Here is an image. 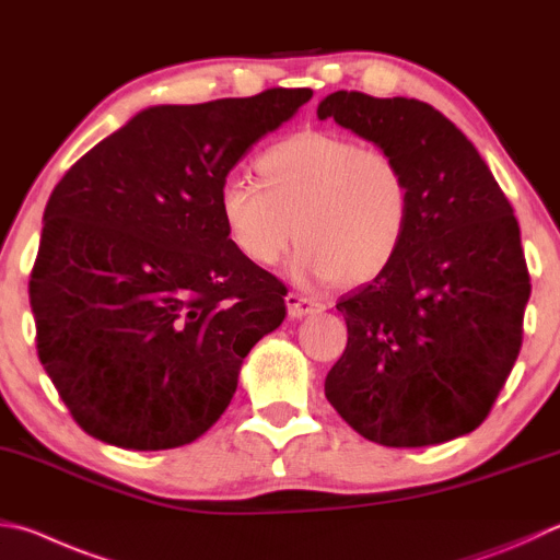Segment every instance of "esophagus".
<instances>
[{"instance_id":"1","label":"esophagus","mask_w":560,"mask_h":560,"mask_svg":"<svg viewBox=\"0 0 560 560\" xmlns=\"http://www.w3.org/2000/svg\"><path fill=\"white\" fill-rule=\"evenodd\" d=\"M287 306H289V315L291 318H306V315L313 313H320V303L306 299V296H299V293H289L287 296Z\"/></svg>"}]
</instances>
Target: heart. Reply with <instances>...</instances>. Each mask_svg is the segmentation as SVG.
Wrapping results in <instances>:
<instances>
[{"instance_id": "obj_1", "label": "heart", "mask_w": 560, "mask_h": 560, "mask_svg": "<svg viewBox=\"0 0 560 560\" xmlns=\"http://www.w3.org/2000/svg\"><path fill=\"white\" fill-rule=\"evenodd\" d=\"M259 183L230 178L218 192L222 230L254 267H273L293 232L301 283H368L392 267L411 222V183L399 161L350 137L303 129L257 159Z\"/></svg>"}]
</instances>
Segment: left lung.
<instances>
[{
    "mask_svg": "<svg viewBox=\"0 0 560 560\" xmlns=\"http://www.w3.org/2000/svg\"><path fill=\"white\" fill-rule=\"evenodd\" d=\"M411 183L404 247L338 301L348 348L325 396L368 441L421 448L475 431L522 348L532 293L520 222L472 141L421 100L338 90L318 105Z\"/></svg>",
    "mask_w": 560,
    "mask_h": 560,
    "instance_id": "1",
    "label": "left lung"
}]
</instances>
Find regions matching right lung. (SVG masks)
Here are the masks:
<instances>
[{
	"label": "right lung",
	"mask_w": 560,
	"mask_h": 560,
	"mask_svg": "<svg viewBox=\"0 0 560 560\" xmlns=\"http://www.w3.org/2000/svg\"><path fill=\"white\" fill-rule=\"evenodd\" d=\"M311 95L147 107L50 192L28 281L36 350L88 435L178 448L228 409L249 350L287 318V289L230 245L218 192Z\"/></svg>",
	"instance_id": "right-lung-1"
}]
</instances>
